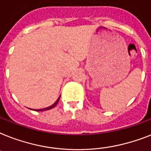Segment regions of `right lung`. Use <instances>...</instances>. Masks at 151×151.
Returning a JSON list of instances; mask_svg holds the SVG:
<instances>
[{
	"instance_id": "add662e5",
	"label": "right lung",
	"mask_w": 151,
	"mask_h": 151,
	"mask_svg": "<svg viewBox=\"0 0 151 151\" xmlns=\"http://www.w3.org/2000/svg\"><path fill=\"white\" fill-rule=\"evenodd\" d=\"M60 96L59 97V99H57V100H56V102H55V103L53 104V105H51V106H50V107H47V108H46V109H36V110H35V111H46V110L51 109H52V108H54L55 106H56V105H57V103H58L59 100H60Z\"/></svg>"
}]
</instances>
